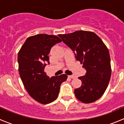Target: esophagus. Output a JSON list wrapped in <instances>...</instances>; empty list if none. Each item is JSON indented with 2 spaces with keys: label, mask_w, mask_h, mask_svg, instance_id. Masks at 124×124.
Here are the masks:
<instances>
[{
  "label": "esophagus",
  "mask_w": 124,
  "mask_h": 124,
  "mask_svg": "<svg viewBox=\"0 0 124 124\" xmlns=\"http://www.w3.org/2000/svg\"><path fill=\"white\" fill-rule=\"evenodd\" d=\"M68 77L70 78H74L76 77L74 75H72V76H68Z\"/></svg>",
  "instance_id": "esophagus-1"
}]
</instances>
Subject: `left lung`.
Here are the masks:
<instances>
[{
	"label": "left lung",
	"instance_id": "left-lung-1",
	"mask_svg": "<svg viewBox=\"0 0 124 124\" xmlns=\"http://www.w3.org/2000/svg\"><path fill=\"white\" fill-rule=\"evenodd\" d=\"M59 37L86 70L85 76L78 77L82 83L74 90L76 98L84 103L94 102L104 94L110 79L108 48L97 35L89 31H78Z\"/></svg>",
	"mask_w": 124,
	"mask_h": 124
}]
</instances>
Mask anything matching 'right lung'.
<instances>
[{"mask_svg":"<svg viewBox=\"0 0 124 124\" xmlns=\"http://www.w3.org/2000/svg\"><path fill=\"white\" fill-rule=\"evenodd\" d=\"M62 40L55 35L38 34L26 39L18 53L20 76L32 98L43 104L53 102L58 97L61 83L68 76L62 74L50 78L44 72L49 64L52 47Z\"/></svg>","mask_w":124,"mask_h":124,"instance_id":"obj_1","label":"right lung"}]
</instances>
